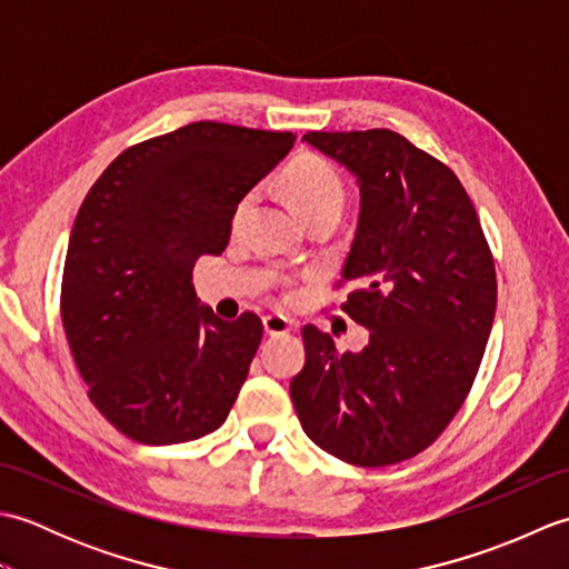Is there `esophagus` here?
<instances>
[{"label": "esophagus", "instance_id": "34e87169", "mask_svg": "<svg viewBox=\"0 0 569 569\" xmlns=\"http://www.w3.org/2000/svg\"><path fill=\"white\" fill-rule=\"evenodd\" d=\"M263 330H266V335H286V332H291L293 330V322L288 320L286 316H263Z\"/></svg>", "mask_w": 569, "mask_h": 569}]
</instances>
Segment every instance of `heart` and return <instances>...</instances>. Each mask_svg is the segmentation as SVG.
Segmentation results:
<instances>
[{"mask_svg":"<svg viewBox=\"0 0 569 569\" xmlns=\"http://www.w3.org/2000/svg\"><path fill=\"white\" fill-rule=\"evenodd\" d=\"M283 186L288 202H291V208L300 217L316 212L340 214L345 204V183L340 173L328 161L316 159V156H306V159H298L296 163L288 166V171L283 173ZM251 200V192L241 198V202L237 204V217L244 214Z\"/></svg>","mask_w":569,"mask_h":569,"instance_id":"heart-1","label":"heart"}]
</instances>
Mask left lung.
Returning a JSON list of instances; mask_svg holds the SVG:
<instances>
[{
    "instance_id": "obj_1",
    "label": "left lung",
    "mask_w": 569,
    "mask_h": 569,
    "mask_svg": "<svg viewBox=\"0 0 569 569\" xmlns=\"http://www.w3.org/2000/svg\"><path fill=\"white\" fill-rule=\"evenodd\" d=\"M303 141L357 178L342 281L355 286L347 316L369 342L340 355L328 332L306 325L296 413L342 462H403L438 440L475 383L497 312L491 251L457 176L406 137L308 131Z\"/></svg>"
}]
</instances>
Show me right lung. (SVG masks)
I'll list each match as a JSON object with an SVG mask.
<instances>
[{
    "label": "right lung",
    "mask_w": 569,
    "mask_h": 569,
    "mask_svg": "<svg viewBox=\"0 0 569 569\" xmlns=\"http://www.w3.org/2000/svg\"><path fill=\"white\" fill-rule=\"evenodd\" d=\"M291 131L192 122L107 166L68 239L60 318L94 408L143 445L198 440L234 406L263 325L217 318L192 288L241 198L293 149Z\"/></svg>",
    "instance_id": "obj_1"
}]
</instances>
